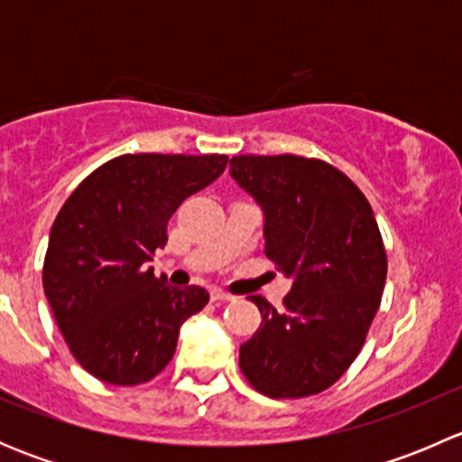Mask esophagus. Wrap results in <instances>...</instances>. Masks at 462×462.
Segmentation results:
<instances>
[{"label": "esophagus", "instance_id": "1", "mask_svg": "<svg viewBox=\"0 0 462 462\" xmlns=\"http://www.w3.org/2000/svg\"><path fill=\"white\" fill-rule=\"evenodd\" d=\"M209 297H212V301H232L235 300L230 292L221 291V288H212V291H209Z\"/></svg>", "mask_w": 462, "mask_h": 462}]
</instances>
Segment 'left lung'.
<instances>
[{"label":"left lung","instance_id":"8db88e82","mask_svg":"<svg viewBox=\"0 0 462 462\" xmlns=\"http://www.w3.org/2000/svg\"><path fill=\"white\" fill-rule=\"evenodd\" d=\"M236 183L265 214V257L295 277L277 310L241 344V374L274 400L321 393L362 351L382 301L386 250L375 214L344 171L295 153L235 156Z\"/></svg>","mask_w":462,"mask_h":462}]
</instances>
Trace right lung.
<instances>
[{
  "instance_id": "obj_1",
  "label": "right lung",
  "mask_w": 462,
  "mask_h": 462,
  "mask_svg": "<svg viewBox=\"0 0 462 462\" xmlns=\"http://www.w3.org/2000/svg\"><path fill=\"white\" fill-rule=\"evenodd\" d=\"M226 153H123L73 189L51 227L42 283L80 366L134 386L171 362L185 319L203 309L201 286L174 288L147 261L188 197L223 174Z\"/></svg>"
}]
</instances>
